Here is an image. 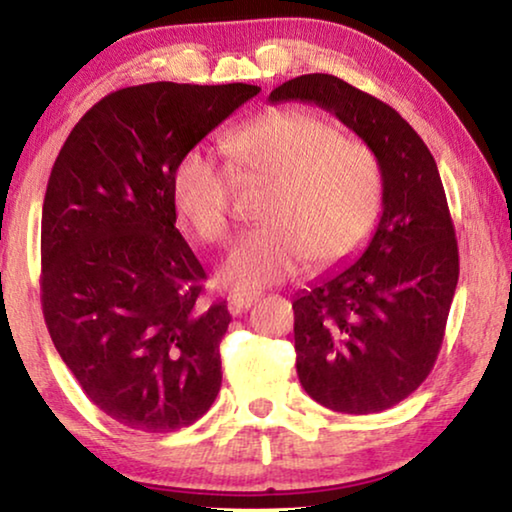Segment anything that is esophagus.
Listing matches in <instances>:
<instances>
[{"mask_svg": "<svg viewBox=\"0 0 512 512\" xmlns=\"http://www.w3.org/2000/svg\"><path fill=\"white\" fill-rule=\"evenodd\" d=\"M256 300H258L256 293H235V296H230L228 307H230V312L240 314L244 310H249V307L254 305Z\"/></svg>", "mask_w": 512, "mask_h": 512, "instance_id": "1", "label": "esophagus"}]
</instances>
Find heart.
Returning a JSON list of instances; mask_svg holds the SVG:
<instances>
[{
  "mask_svg": "<svg viewBox=\"0 0 512 512\" xmlns=\"http://www.w3.org/2000/svg\"><path fill=\"white\" fill-rule=\"evenodd\" d=\"M240 177L272 181L256 228L237 240L221 268L223 284L258 291L310 261L328 270L352 261L373 235L382 209V167L366 142L310 109H272L226 137ZM233 170L207 149H188L172 172L181 221L205 244L226 242L233 216Z\"/></svg>",
  "mask_w": 512,
  "mask_h": 512,
  "instance_id": "1",
  "label": "heart"
}]
</instances>
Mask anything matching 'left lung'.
I'll return each mask as SVG.
<instances>
[{
  "mask_svg": "<svg viewBox=\"0 0 512 512\" xmlns=\"http://www.w3.org/2000/svg\"><path fill=\"white\" fill-rule=\"evenodd\" d=\"M312 102L375 151L382 219L361 258L293 300L296 370L314 401L382 412L431 373L459 279V249L436 160L412 125L331 74L282 83L270 102Z\"/></svg>",
  "mask_w": 512,
  "mask_h": 512,
  "instance_id": "obj_1",
  "label": "left lung"
}]
</instances>
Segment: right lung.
I'll list each match as a JSON object with an SVG mask.
<instances>
[{"instance_id":"obj_1","label":"right lung","mask_w":512,"mask_h":512,"mask_svg":"<svg viewBox=\"0 0 512 512\" xmlns=\"http://www.w3.org/2000/svg\"><path fill=\"white\" fill-rule=\"evenodd\" d=\"M261 93L249 83H144L90 107L55 158L41 212V307L51 340L104 415L184 429L221 389L226 303L174 223L179 158Z\"/></svg>"}]
</instances>
